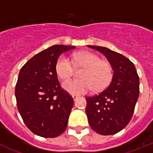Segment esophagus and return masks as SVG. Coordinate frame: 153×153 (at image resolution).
<instances>
[{
  "label": "esophagus",
  "instance_id": "esophagus-1",
  "mask_svg": "<svg viewBox=\"0 0 153 153\" xmlns=\"http://www.w3.org/2000/svg\"><path fill=\"white\" fill-rule=\"evenodd\" d=\"M72 98H73L74 100H76L78 98V96H76V95H72Z\"/></svg>",
  "mask_w": 153,
  "mask_h": 153
}]
</instances>
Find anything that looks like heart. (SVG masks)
<instances>
[{
  "mask_svg": "<svg viewBox=\"0 0 153 153\" xmlns=\"http://www.w3.org/2000/svg\"><path fill=\"white\" fill-rule=\"evenodd\" d=\"M73 59L77 66H85L80 74L82 79L68 80L63 82L65 90L73 95H81L92 89L100 90L109 83L112 77V68L109 63L101 61L100 57L91 53H78ZM56 71L62 80H67L73 75L74 65L68 56L62 55L57 60Z\"/></svg>",
  "mask_w": 153,
  "mask_h": 153,
  "instance_id": "heart-1",
  "label": "heart"
}]
</instances>
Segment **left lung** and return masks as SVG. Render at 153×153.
<instances>
[{"mask_svg":"<svg viewBox=\"0 0 153 153\" xmlns=\"http://www.w3.org/2000/svg\"><path fill=\"white\" fill-rule=\"evenodd\" d=\"M88 47L104 55L114 70L107 88L86 97L88 123L99 134H115L126 126L133 117L140 94L138 74L134 64L123 55L106 47Z\"/></svg>","mask_w":153,"mask_h":153,"instance_id":"obj_1","label":"left lung"}]
</instances>
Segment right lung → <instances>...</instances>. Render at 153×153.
<instances>
[{
    "mask_svg": "<svg viewBox=\"0 0 153 153\" xmlns=\"http://www.w3.org/2000/svg\"><path fill=\"white\" fill-rule=\"evenodd\" d=\"M75 46L55 45L35 55L21 68L15 88L17 109L34 134L53 138L65 130L73 98L62 88L56 65Z\"/></svg>",
    "mask_w": 153,
    "mask_h": 153,
    "instance_id": "1",
    "label": "right lung"
}]
</instances>
